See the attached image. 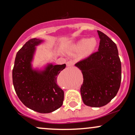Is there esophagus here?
I'll use <instances>...</instances> for the list:
<instances>
[{
  "label": "esophagus",
  "mask_w": 135,
  "mask_h": 135,
  "mask_svg": "<svg viewBox=\"0 0 135 135\" xmlns=\"http://www.w3.org/2000/svg\"><path fill=\"white\" fill-rule=\"evenodd\" d=\"M74 62L72 61V60H70V61L66 62V66H72L74 65Z\"/></svg>",
  "instance_id": "34e87169"
}]
</instances>
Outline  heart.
Returning <instances> with one entry per match:
<instances>
[{
	"label": "heart",
	"instance_id": "b5f03b06",
	"mask_svg": "<svg viewBox=\"0 0 135 135\" xmlns=\"http://www.w3.org/2000/svg\"><path fill=\"white\" fill-rule=\"evenodd\" d=\"M97 44V41L94 38H81L74 45L70 51V54L74 55L83 52V56H89L95 50Z\"/></svg>",
	"mask_w": 135,
	"mask_h": 135
}]
</instances>
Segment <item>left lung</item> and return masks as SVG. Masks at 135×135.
<instances>
[{
    "label": "left lung",
    "instance_id": "obj_1",
    "mask_svg": "<svg viewBox=\"0 0 135 135\" xmlns=\"http://www.w3.org/2000/svg\"><path fill=\"white\" fill-rule=\"evenodd\" d=\"M98 51L75 65L81 70L83 83L80 94L85 105L101 107L109 103L118 92L121 81V63L115 43L98 30Z\"/></svg>",
    "mask_w": 135,
    "mask_h": 135
}]
</instances>
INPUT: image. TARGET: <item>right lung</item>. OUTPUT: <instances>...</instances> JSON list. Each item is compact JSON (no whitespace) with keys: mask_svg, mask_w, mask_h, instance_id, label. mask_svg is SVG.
<instances>
[{"mask_svg":"<svg viewBox=\"0 0 135 135\" xmlns=\"http://www.w3.org/2000/svg\"><path fill=\"white\" fill-rule=\"evenodd\" d=\"M42 42L32 38L18 51L13 69V83L23 104L35 112L46 114L63 105L64 91L58 86L57 78L66 65L48 64L43 70L33 69L32 61L35 46Z\"/></svg>","mask_w":135,"mask_h":135,"instance_id":"1","label":"right lung"}]
</instances>
